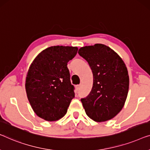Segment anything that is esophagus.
<instances>
[{
	"mask_svg": "<svg viewBox=\"0 0 150 150\" xmlns=\"http://www.w3.org/2000/svg\"><path fill=\"white\" fill-rule=\"evenodd\" d=\"M80 85H77L76 88V91H79L80 89Z\"/></svg>",
	"mask_w": 150,
	"mask_h": 150,
	"instance_id": "34e87169",
	"label": "esophagus"
}]
</instances>
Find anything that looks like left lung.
I'll return each instance as SVG.
<instances>
[{"mask_svg": "<svg viewBox=\"0 0 150 150\" xmlns=\"http://www.w3.org/2000/svg\"><path fill=\"white\" fill-rule=\"evenodd\" d=\"M93 75L90 94L81 102L87 116L95 122L111 120L125 105L129 87L127 66L114 50L103 44L81 47Z\"/></svg>", "mask_w": 150, "mask_h": 150, "instance_id": "1", "label": "left lung"}]
</instances>
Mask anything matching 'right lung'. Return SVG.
I'll return each instance as SVG.
<instances>
[{"label":"right lung","mask_w":150,"mask_h":150,"mask_svg":"<svg viewBox=\"0 0 150 150\" xmlns=\"http://www.w3.org/2000/svg\"><path fill=\"white\" fill-rule=\"evenodd\" d=\"M77 51L76 47H50L30 64L25 91L33 111L43 120L57 121L68 111L74 92L67 65Z\"/></svg>","instance_id":"right-lung-1"}]
</instances>
